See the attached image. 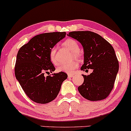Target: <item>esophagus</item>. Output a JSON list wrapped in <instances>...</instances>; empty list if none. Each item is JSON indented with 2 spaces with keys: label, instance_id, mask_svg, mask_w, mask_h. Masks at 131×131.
<instances>
[{
  "label": "esophagus",
  "instance_id": "esophagus-1",
  "mask_svg": "<svg viewBox=\"0 0 131 131\" xmlns=\"http://www.w3.org/2000/svg\"><path fill=\"white\" fill-rule=\"evenodd\" d=\"M73 76V74H71V73H68V77L72 78Z\"/></svg>",
  "mask_w": 131,
  "mask_h": 131
}]
</instances>
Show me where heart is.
Wrapping results in <instances>:
<instances>
[{"label":"heart","mask_w":131,"mask_h":131,"mask_svg":"<svg viewBox=\"0 0 131 131\" xmlns=\"http://www.w3.org/2000/svg\"><path fill=\"white\" fill-rule=\"evenodd\" d=\"M63 45L65 48L69 50L71 52L73 53L75 57L78 58L80 56L79 51L80 49L79 45L75 40L72 39H67L63 42ZM49 59L51 62L54 65L58 64V58L56 56V48L52 47L50 49ZM79 66V62L77 61H73L69 64H62L58 67V72H63L65 73H72Z\"/></svg>","instance_id":"heart-1"}]
</instances>
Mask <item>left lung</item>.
I'll return each mask as SVG.
<instances>
[{"label":"left lung","mask_w":131,"mask_h":131,"mask_svg":"<svg viewBox=\"0 0 131 131\" xmlns=\"http://www.w3.org/2000/svg\"><path fill=\"white\" fill-rule=\"evenodd\" d=\"M69 36L82 44L84 64L82 70L93 69L89 75H82L84 81L78 87L79 93L90 101L106 98L114 86L119 70V62L114 48L100 35L90 31H72Z\"/></svg>","instance_id":"obj_1"}]
</instances>
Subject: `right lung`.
I'll list each match as a JSON object with an SVG mask.
<instances>
[{
  "label": "right lung",
  "instance_id": "1",
  "mask_svg": "<svg viewBox=\"0 0 131 131\" xmlns=\"http://www.w3.org/2000/svg\"><path fill=\"white\" fill-rule=\"evenodd\" d=\"M66 32H52L34 36L20 48L16 59L15 74L30 100L46 104L54 100L67 78L63 72L52 73L55 67L49 59L50 49L66 36Z\"/></svg>",
  "mask_w": 131,
  "mask_h": 131
}]
</instances>
